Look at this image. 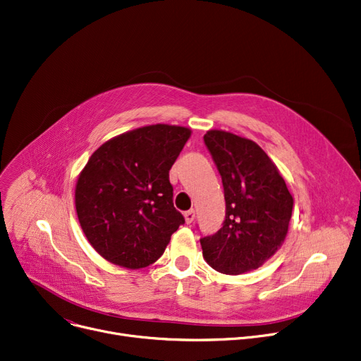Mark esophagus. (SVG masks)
<instances>
[{
    "label": "esophagus",
    "mask_w": 361,
    "mask_h": 361,
    "mask_svg": "<svg viewBox=\"0 0 361 361\" xmlns=\"http://www.w3.org/2000/svg\"><path fill=\"white\" fill-rule=\"evenodd\" d=\"M195 216H196V212H195L193 209H190V210L184 212V219H185V222H187L188 225L195 221Z\"/></svg>",
    "instance_id": "esophagus-1"
}]
</instances>
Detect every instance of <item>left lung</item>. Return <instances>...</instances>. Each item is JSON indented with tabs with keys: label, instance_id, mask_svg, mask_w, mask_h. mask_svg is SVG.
<instances>
[{
	"label": "left lung",
	"instance_id": "left-lung-1",
	"mask_svg": "<svg viewBox=\"0 0 361 361\" xmlns=\"http://www.w3.org/2000/svg\"><path fill=\"white\" fill-rule=\"evenodd\" d=\"M203 139L222 177L226 203L222 228L200 238L203 257L224 274L255 270L284 241L293 197L255 142L224 130H209Z\"/></svg>",
	"mask_w": 361,
	"mask_h": 361
}]
</instances>
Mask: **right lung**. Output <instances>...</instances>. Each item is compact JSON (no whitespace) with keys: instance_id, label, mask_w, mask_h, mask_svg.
<instances>
[{"instance_id":"1","label":"right lung","mask_w":361,"mask_h":361,"mask_svg":"<svg viewBox=\"0 0 361 361\" xmlns=\"http://www.w3.org/2000/svg\"><path fill=\"white\" fill-rule=\"evenodd\" d=\"M190 129L152 125L118 135L95 151L75 187L80 225L92 248L126 269L165 251L185 221L174 207L170 170Z\"/></svg>"}]
</instances>
